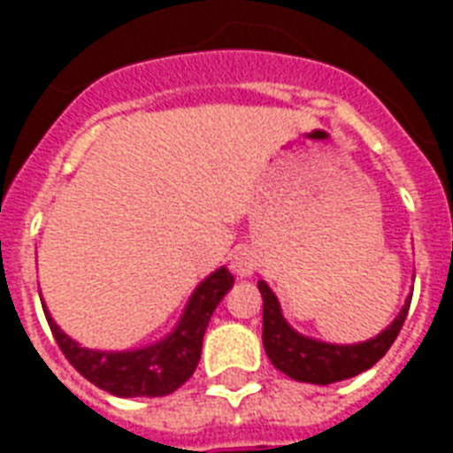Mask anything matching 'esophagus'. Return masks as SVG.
I'll return each instance as SVG.
<instances>
[{
    "label": "esophagus",
    "instance_id": "esophagus-1",
    "mask_svg": "<svg viewBox=\"0 0 453 453\" xmlns=\"http://www.w3.org/2000/svg\"><path fill=\"white\" fill-rule=\"evenodd\" d=\"M255 266H257L255 252H252V250H247V247L237 250L235 255H233V262H230V269H233L237 276H250L252 272H255Z\"/></svg>",
    "mask_w": 453,
    "mask_h": 453
}]
</instances>
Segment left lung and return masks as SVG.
<instances>
[{"label":"left lung","mask_w":453,"mask_h":453,"mask_svg":"<svg viewBox=\"0 0 453 453\" xmlns=\"http://www.w3.org/2000/svg\"><path fill=\"white\" fill-rule=\"evenodd\" d=\"M259 294L265 298L262 342H265L266 357L272 359L276 369L284 371L286 376H291L294 380L320 383V386L351 379L361 371L371 369L395 342L410 308L408 301L398 318L373 340L359 342V344H325V342L308 340L296 333L294 327H288L276 296L265 281H259Z\"/></svg>","instance_id":"left-lung-1"}]
</instances>
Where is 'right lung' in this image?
I'll return each mask as SVG.
<instances>
[{
    "instance_id": "right-lung-1",
    "label": "right lung",
    "mask_w": 453,
    "mask_h": 453,
    "mask_svg": "<svg viewBox=\"0 0 453 453\" xmlns=\"http://www.w3.org/2000/svg\"><path fill=\"white\" fill-rule=\"evenodd\" d=\"M233 281L235 279L226 266L213 272L203 284L198 286L196 294L191 296L177 330L169 334L167 340L145 347V349H84L53 323L50 315H45V318H48L50 333L67 361L82 373L84 379L92 380L94 386L109 390L113 395H120V398H157V395L174 393L196 371L208 320L216 311V305L220 303V298L230 291Z\"/></svg>"
}]
</instances>
